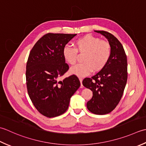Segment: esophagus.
<instances>
[{
	"instance_id": "esophagus-1",
	"label": "esophagus",
	"mask_w": 146,
	"mask_h": 146,
	"mask_svg": "<svg viewBox=\"0 0 146 146\" xmlns=\"http://www.w3.org/2000/svg\"><path fill=\"white\" fill-rule=\"evenodd\" d=\"M79 79L80 81V82H81V87H82V78L81 77H79Z\"/></svg>"
}]
</instances>
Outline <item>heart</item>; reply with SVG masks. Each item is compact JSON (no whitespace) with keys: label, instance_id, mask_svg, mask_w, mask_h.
<instances>
[{"label":"heart","instance_id":"b5f03b06","mask_svg":"<svg viewBox=\"0 0 146 146\" xmlns=\"http://www.w3.org/2000/svg\"><path fill=\"white\" fill-rule=\"evenodd\" d=\"M77 53H84L82 58L84 62L73 67L70 72L74 75L83 77L93 70H102L106 66L111 55V46L108 41L86 35L76 40L74 47L66 45L63 49L65 60L72 65L76 63Z\"/></svg>","mask_w":146,"mask_h":146}]
</instances>
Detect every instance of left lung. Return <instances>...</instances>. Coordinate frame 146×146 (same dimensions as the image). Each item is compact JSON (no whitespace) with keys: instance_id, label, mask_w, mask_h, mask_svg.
I'll return each instance as SVG.
<instances>
[{"instance_id":"obj_1","label":"left lung","mask_w":146,"mask_h":146,"mask_svg":"<svg viewBox=\"0 0 146 146\" xmlns=\"http://www.w3.org/2000/svg\"><path fill=\"white\" fill-rule=\"evenodd\" d=\"M95 32L108 39L111 55L106 66L90 78H85L82 84L93 91V97L87 103L88 110L96 115H105L113 110L122 97L127 81V59L117 38L105 31Z\"/></svg>"}]
</instances>
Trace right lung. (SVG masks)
I'll return each instance as SVG.
<instances>
[{
    "label": "right lung",
    "mask_w": 146,
    "mask_h": 146,
    "mask_svg": "<svg viewBox=\"0 0 146 146\" xmlns=\"http://www.w3.org/2000/svg\"><path fill=\"white\" fill-rule=\"evenodd\" d=\"M76 35L49 33L38 40L29 53L26 70L28 93L36 109L46 117L64 113L81 85L76 75L58 80L69 69L63 49Z\"/></svg>",
    "instance_id": "add662e5"
}]
</instances>
